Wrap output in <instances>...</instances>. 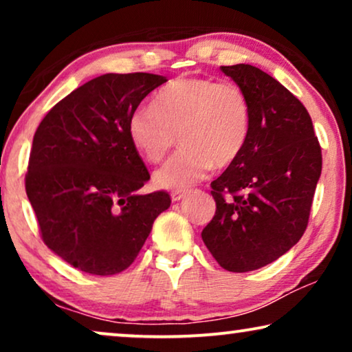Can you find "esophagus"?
<instances>
[{"label":"esophagus","mask_w":352,"mask_h":352,"mask_svg":"<svg viewBox=\"0 0 352 352\" xmlns=\"http://www.w3.org/2000/svg\"><path fill=\"white\" fill-rule=\"evenodd\" d=\"M184 197H186L184 192H177V190L171 192V200H173V201H179V200L184 199Z\"/></svg>","instance_id":"34e87169"}]
</instances>
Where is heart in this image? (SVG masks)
I'll return each instance as SVG.
<instances>
[{"mask_svg":"<svg viewBox=\"0 0 352 352\" xmlns=\"http://www.w3.org/2000/svg\"><path fill=\"white\" fill-rule=\"evenodd\" d=\"M252 128V109L245 91L232 81L177 78L162 88L152 107L129 115L128 136L148 163L166 157L179 138L181 152L153 173L160 189L187 190L216 168L242 155Z\"/></svg>","mask_w":352,"mask_h":352,"instance_id":"1","label":"heart"}]
</instances>
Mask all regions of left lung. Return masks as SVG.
Listing matches in <instances>:
<instances>
[{"instance_id":"1","label":"left lung","mask_w":352,"mask_h":352,"mask_svg":"<svg viewBox=\"0 0 352 352\" xmlns=\"http://www.w3.org/2000/svg\"><path fill=\"white\" fill-rule=\"evenodd\" d=\"M245 91L252 128L242 155L211 182L213 219L201 239L230 272L271 264L302 237L322 171L305 105L258 67H221Z\"/></svg>"}]
</instances>
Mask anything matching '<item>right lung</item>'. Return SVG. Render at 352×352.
<instances>
[{
  "instance_id": "add662e5",
  "label": "right lung",
  "mask_w": 352,
  "mask_h": 352,
  "mask_svg": "<svg viewBox=\"0 0 352 352\" xmlns=\"http://www.w3.org/2000/svg\"><path fill=\"white\" fill-rule=\"evenodd\" d=\"M166 76L105 74L57 102L38 126L25 176L43 242L70 266L113 276L133 264L166 192L151 179L128 136V120Z\"/></svg>"
}]
</instances>
